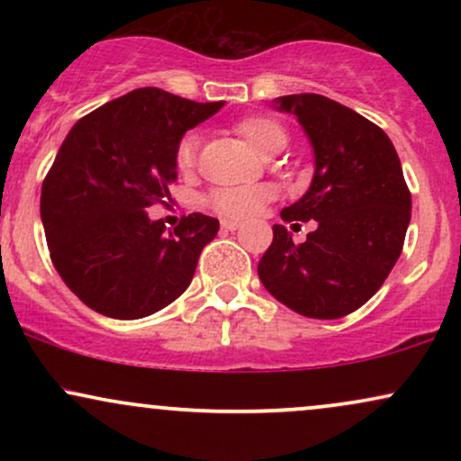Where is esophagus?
<instances>
[{
    "label": "esophagus",
    "mask_w": 461,
    "mask_h": 461,
    "mask_svg": "<svg viewBox=\"0 0 461 461\" xmlns=\"http://www.w3.org/2000/svg\"><path fill=\"white\" fill-rule=\"evenodd\" d=\"M240 225H242L240 221H236V219H223V221H221V227H223L225 231H236Z\"/></svg>",
    "instance_id": "34e87169"
}]
</instances>
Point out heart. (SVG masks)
I'll use <instances>...</instances> for the list:
<instances>
[{
  "mask_svg": "<svg viewBox=\"0 0 461 461\" xmlns=\"http://www.w3.org/2000/svg\"><path fill=\"white\" fill-rule=\"evenodd\" d=\"M236 131L251 145L253 151H258L264 158H271L279 153L288 142L284 125L279 121L264 114H253L247 119L238 121ZM199 136L197 131H186L176 145V167L179 171H190L197 160ZM271 186H230L216 188L210 193V205L219 214L230 216V219H245L260 210L262 203L273 199Z\"/></svg>",
  "mask_w": 461,
  "mask_h": 461,
  "instance_id": "heart-1",
  "label": "heart"
}]
</instances>
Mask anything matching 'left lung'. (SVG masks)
Here are the masks:
<instances>
[{
  "mask_svg": "<svg viewBox=\"0 0 461 461\" xmlns=\"http://www.w3.org/2000/svg\"><path fill=\"white\" fill-rule=\"evenodd\" d=\"M297 116L314 149V177L288 223L316 221L308 240L293 242L273 225L258 264L264 288L310 319H342L382 288L403 249L411 194L393 140L356 110L314 93L275 99Z\"/></svg>",
  "mask_w": 461,
  "mask_h": 461,
  "instance_id": "8db88e82",
  "label": "left lung"
}]
</instances>
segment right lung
<instances>
[{"label": "right lung", "mask_w": 461, "mask_h": 461, "mask_svg": "<svg viewBox=\"0 0 461 461\" xmlns=\"http://www.w3.org/2000/svg\"><path fill=\"white\" fill-rule=\"evenodd\" d=\"M223 104L136 88L67 134L41 190V219L56 271L91 310L142 319L193 282L219 221L193 212L167 231L147 208L171 199L177 140Z\"/></svg>", "instance_id": "right-lung-1"}]
</instances>
